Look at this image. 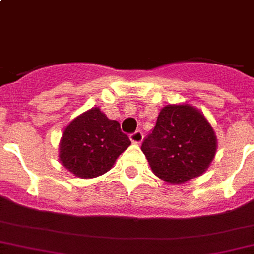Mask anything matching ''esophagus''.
Instances as JSON below:
<instances>
[{"mask_svg": "<svg viewBox=\"0 0 254 254\" xmlns=\"http://www.w3.org/2000/svg\"><path fill=\"white\" fill-rule=\"evenodd\" d=\"M142 137H144V135H142V132L140 130H137V131L132 132L130 135V140H131L132 144H140L142 141Z\"/></svg>", "mask_w": 254, "mask_h": 254, "instance_id": "obj_1", "label": "esophagus"}]
</instances>
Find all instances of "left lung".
Masks as SVG:
<instances>
[{
  "mask_svg": "<svg viewBox=\"0 0 254 254\" xmlns=\"http://www.w3.org/2000/svg\"><path fill=\"white\" fill-rule=\"evenodd\" d=\"M141 150L157 177L169 184H184L208 169L217 139L200 110L190 104L167 105L160 110Z\"/></svg>",
  "mask_w": 254,
  "mask_h": 254,
  "instance_id": "obj_1",
  "label": "left lung"
}]
</instances>
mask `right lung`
I'll return each instance as SVG.
<instances>
[{
  "label": "right lung",
  "instance_id": "right-lung-1",
  "mask_svg": "<svg viewBox=\"0 0 254 254\" xmlns=\"http://www.w3.org/2000/svg\"><path fill=\"white\" fill-rule=\"evenodd\" d=\"M131 141L117 120L92 108L65 127L59 142V161L80 179H93L109 171Z\"/></svg>",
  "mask_w": 254,
  "mask_h": 254
}]
</instances>
